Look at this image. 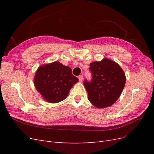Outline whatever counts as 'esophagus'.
I'll list each match as a JSON object with an SVG mask.
<instances>
[{"instance_id":"1","label":"esophagus","mask_w":154,"mask_h":154,"mask_svg":"<svg viewBox=\"0 0 154 154\" xmlns=\"http://www.w3.org/2000/svg\"><path fill=\"white\" fill-rule=\"evenodd\" d=\"M78 79H79V80H80V82H82L83 81V75L79 76Z\"/></svg>"}]
</instances>
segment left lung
Here are the masks:
<instances>
[{"label":"left lung","mask_w":154,"mask_h":154,"mask_svg":"<svg viewBox=\"0 0 154 154\" xmlns=\"http://www.w3.org/2000/svg\"><path fill=\"white\" fill-rule=\"evenodd\" d=\"M92 80H85L88 99L94 106L103 109L112 105L123 90L126 76L119 65L109 58L90 63Z\"/></svg>","instance_id":"obj_1"}]
</instances>
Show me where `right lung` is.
I'll return each instance as SVG.
<instances>
[{
  "mask_svg": "<svg viewBox=\"0 0 154 154\" xmlns=\"http://www.w3.org/2000/svg\"><path fill=\"white\" fill-rule=\"evenodd\" d=\"M72 70L59 62L40 66L36 70L34 85L42 98L51 103H57L67 97L78 79L72 75Z\"/></svg>",
  "mask_w": 154,
  "mask_h": 154,
  "instance_id": "1",
  "label": "right lung"
}]
</instances>
